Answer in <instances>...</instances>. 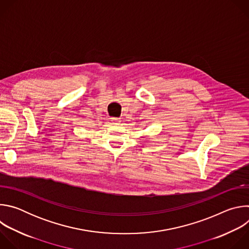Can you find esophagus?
<instances>
[{
    "mask_svg": "<svg viewBox=\"0 0 249 249\" xmlns=\"http://www.w3.org/2000/svg\"><path fill=\"white\" fill-rule=\"evenodd\" d=\"M111 122H112V124H114V125H118V124L120 123V119H119V118H116V117H112V118H111Z\"/></svg>",
    "mask_w": 249,
    "mask_h": 249,
    "instance_id": "esophagus-1",
    "label": "esophagus"
}]
</instances>
